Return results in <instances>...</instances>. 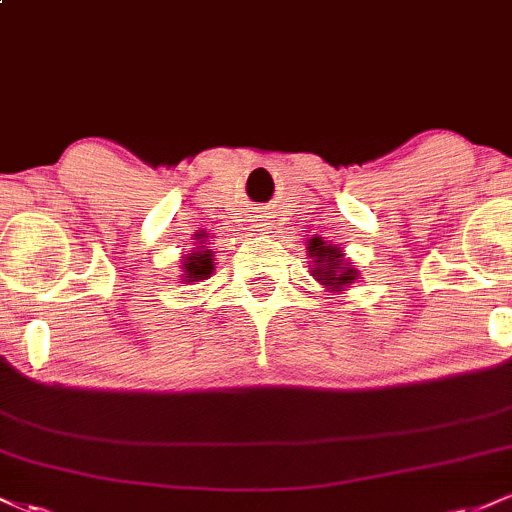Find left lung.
I'll use <instances>...</instances> for the list:
<instances>
[{
	"label": "left lung",
	"mask_w": 512,
	"mask_h": 512,
	"mask_svg": "<svg viewBox=\"0 0 512 512\" xmlns=\"http://www.w3.org/2000/svg\"><path fill=\"white\" fill-rule=\"evenodd\" d=\"M308 257H313L310 269H313L315 281L327 293H332V296L349 289L358 276H361L354 264L346 260V252L337 248V245L327 243V240H310Z\"/></svg>",
	"instance_id": "left-lung-1"
}]
</instances>
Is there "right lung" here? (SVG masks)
I'll return each instance as SVG.
<instances>
[{
    "label": "right lung",
    "instance_id": "obj_1",
    "mask_svg": "<svg viewBox=\"0 0 512 512\" xmlns=\"http://www.w3.org/2000/svg\"><path fill=\"white\" fill-rule=\"evenodd\" d=\"M197 240V248H192L187 255H182V262H180V281H185V284H195V281H204L209 279L211 272H214V252L207 248V240Z\"/></svg>",
    "mask_w": 512,
    "mask_h": 512
}]
</instances>
